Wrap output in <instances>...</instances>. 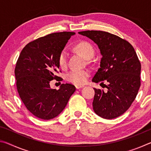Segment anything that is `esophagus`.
<instances>
[{
    "label": "esophagus",
    "mask_w": 151,
    "mask_h": 151,
    "mask_svg": "<svg viewBox=\"0 0 151 151\" xmlns=\"http://www.w3.org/2000/svg\"><path fill=\"white\" fill-rule=\"evenodd\" d=\"M75 87H76V89H79V88H81L84 87V86L83 85H75Z\"/></svg>",
    "instance_id": "obj_1"
}]
</instances>
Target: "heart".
Returning <instances> with one entry per match:
<instances>
[{
    "label": "heart",
    "mask_w": 151,
    "mask_h": 151,
    "mask_svg": "<svg viewBox=\"0 0 151 151\" xmlns=\"http://www.w3.org/2000/svg\"><path fill=\"white\" fill-rule=\"evenodd\" d=\"M76 49L83 55L86 59H90L94 56V51L92 46L86 42H82L76 46ZM58 64L64 68L67 64V53L63 50L58 57ZM90 73L88 70H72L66 74V79L76 85H83L86 82Z\"/></svg>",
    "instance_id": "heart-1"
}]
</instances>
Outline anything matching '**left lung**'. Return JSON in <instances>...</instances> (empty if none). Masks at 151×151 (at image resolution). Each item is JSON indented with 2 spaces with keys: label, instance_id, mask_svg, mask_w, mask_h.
Segmentation results:
<instances>
[{
  "label": "left lung",
  "instance_id": "8db88e82",
  "mask_svg": "<svg viewBox=\"0 0 151 151\" xmlns=\"http://www.w3.org/2000/svg\"><path fill=\"white\" fill-rule=\"evenodd\" d=\"M78 34L96 43L102 58L92 81H105L107 92L94 88L93 110L99 116L112 119L126 112L136 98L140 86V65L134 48L118 36L101 30H86Z\"/></svg>",
  "mask_w": 151,
  "mask_h": 151
}]
</instances>
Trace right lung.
Returning a JSON list of instances; mask_svg holds the SVG:
<instances>
[{"instance_id": "obj_1", "label": "right lung", "mask_w": 151, "mask_h": 151, "mask_svg": "<svg viewBox=\"0 0 151 151\" xmlns=\"http://www.w3.org/2000/svg\"><path fill=\"white\" fill-rule=\"evenodd\" d=\"M75 32L48 35L29 42L19 55L14 69L18 93L27 109L35 116L50 120L57 116L76 91L70 84H62L58 90L50 82L57 79L60 53Z\"/></svg>"}]
</instances>
